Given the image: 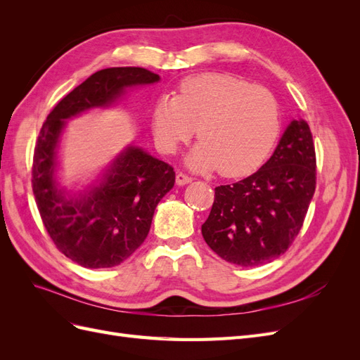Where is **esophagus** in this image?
<instances>
[{
	"instance_id": "1",
	"label": "esophagus",
	"mask_w": 360,
	"mask_h": 360,
	"mask_svg": "<svg viewBox=\"0 0 360 360\" xmlns=\"http://www.w3.org/2000/svg\"><path fill=\"white\" fill-rule=\"evenodd\" d=\"M192 180H193V177L188 176V174H184V172H177V176H176V181H177L179 186H183V184H188Z\"/></svg>"
}]
</instances>
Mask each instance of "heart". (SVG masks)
<instances>
[{
    "mask_svg": "<svg viewBox=\"0 0 360 360\" xmlns=\"http://www.w3.org/2000/svg\"><path fill=\"white\" fill-rule=\"evenodd\" d=\"M153 126L167 153L186 144L198 127L201 143L189 158L191 167L217 168L225 177H243L274 148L281 130V108L276 96L263 85L225 73H205L184 79L177 97H160Z\"/></svg>",
    "mask_w": 360,
    "mask_h": 360,
    "instance_id": "b5f03b06",
    "label": "heart"
}]
</instances>
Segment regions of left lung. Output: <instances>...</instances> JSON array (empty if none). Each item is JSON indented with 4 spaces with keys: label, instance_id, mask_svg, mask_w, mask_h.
Instances as JSON below:
<instances>
[{
    "label": "left lung",
    "instance_id": "left-lung-1",
    "mask_svg": "<svg viewBox=\"0 0 360 360\" xmlns=\"http://www.w3.org/2000/svg\"><path fill=\"white\" fill-rule=\"evenodd\" d=\"M311 129L292 120L271 158L252 176L214 188L201 226L205 243L228 263L254 267L296 240L317 184Z\"/></svg>",
    "mask_w": 360,
    "mask_h": 360
}]
</instances>
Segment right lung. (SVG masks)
<instances>
[{"label": "right lung", "mask_w": 360, "mask_h": 360, "mask_svg": "<svg viewBox=\"0 0 360 360\" xmlns=\"http://www.w3.org/2000/svg\"><path fill=\"white\" fill-rule=\"evenodd\" d=\"M158 81L159 75L143 68L96 72L63 97L40 129L31 168L37 209L53 245L82 267H114L135 252L150 231L158 202L174 186L176 172L169 163L130 147L99 186L79 198H66L53 180L64 120L111 105L126 86Z\"/></svg>", "instance_id": "add662e5"}]
</instances>
